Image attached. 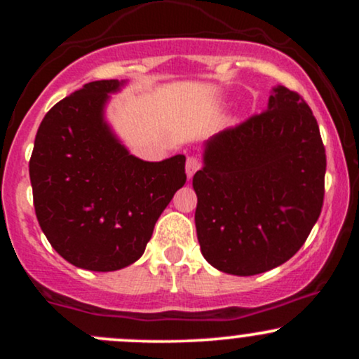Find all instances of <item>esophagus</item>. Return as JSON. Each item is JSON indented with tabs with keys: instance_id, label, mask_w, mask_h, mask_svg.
I'll return each mask as SVG.
<instances>
[{
	"instance_id": "obj_1",
	"label": "esophagus",
	"mask_w": 359,
	"mask_h": 359,
	"mask_svg": "<svg viewBox=\"0 0 359 359\" xmlns=\"http://www.w3.org/2000/svg\"><path fill=\"white\" fill-rule=\"evenodd\" d=\"M201 160L197 156H189L187 162H185V174H187L189 179H192V175L199 170Z\"/></svg>"
}]
</instances>
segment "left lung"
Returning <instances> with one entry per match:
<instances>
[{
	"instance_id": "1",
	"label": "left lung",
	"mask_w": 359,
	"mask_h": 359,
	"mask_svg": "<svg viewBox=\"0 0 359 359\" xmlns=\"http://www.w3.org/2000/svg\"><path fill=\"white\" fill-rule=\"evenodd\" d=\"M196 229L204 258L250 277L290 259L319 219L325 150L307 102L275 86L262 114L204 143Z\"/></svg>"
}]
</instances>
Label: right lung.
<instances>
[{
    "mask_svg": "<svg viewBox=\"0 0 359 359\" xmlns=\"http://www.w3.org/2000/svg\"><path fill=\"white\" fill-rule=\"evenodd\" d=\"M125 81L82 86L45 114L30 158L34 205L52 248L77 269L114 271L142 257L155 222L185 184V156L145 162L104 111Z\"/></svg>",
    "mask_w": 359,
    "mask_h": 359,
    "instance_id": "obj_1",
    "label": "right lung"
}]
</instances>
